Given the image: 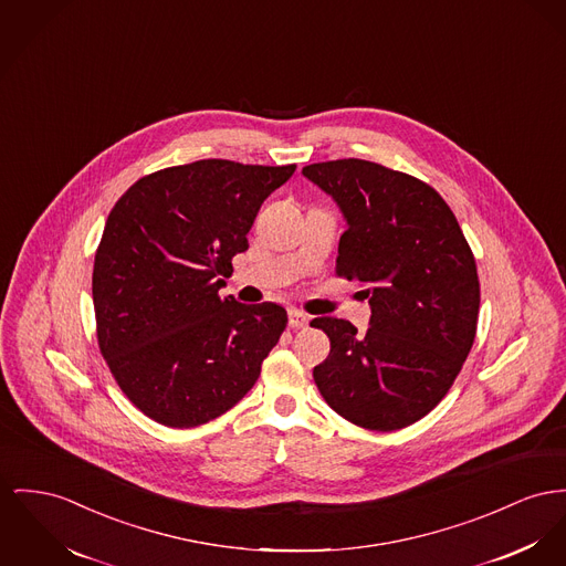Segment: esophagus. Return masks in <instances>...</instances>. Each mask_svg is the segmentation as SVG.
<instances>
[{"mask_svg":"<svg viewBox=\"0 0 566 566\" xmlns=\"http://www.w3.org/2000/svg\"><path fill=\"white\" fill-rule=\"evenodd\" d=\"M287 317H290V328H294V331L308 326V317H306L302 311H298V308H290V311H287Z\"/></svg>","mask_w":566,"mask_h":566,"instance_id":"obj_1","label":"esophagus"}]
</instances>
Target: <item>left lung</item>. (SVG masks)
I'll return each mask as SVG.
<instances>
[{"label": "left lung", "mask_w": 566, "mask_h": 566, "mask_svg": "<svg viewBox=\"0 0 566 566\" xmlns=\"http://www.w3.org/2000/svg\"><path fill=\"white\" fill-rule=\"evenodd\" d=\"M302 174L333 195L347 221L337 276L367 290L371 319L317 317L331 339L313 369L345 420L395 431L429 415L451 390L476 337L481 283L449 203L427 182L371 160L313 163Z\"/></svg>", "instance_id": "8db88e82"}]
</instances>
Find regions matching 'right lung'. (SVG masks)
I'll return each instance as SVG.
<instances>
[{
  "label": "right lung",
  "mask_w": 566,
  "mask_h": 566,
  "mask_svg": "<svg viewBox=\"0 0 566 566\" xmlns=\"http://www.w3.org/2000/svg\"><path fill=\"white\" fill-rule=\"evenodd\" d=\"M294 171L206 158L144 176L115 201L92 272L96 337L117 386L151 420L203 424L258 381L287 311L221 298L219 276Z\"/></svg>",
  "instance_id": "right-lung-1"
}]
</instances>
